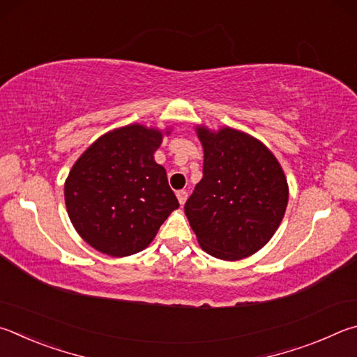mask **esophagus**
<instances>
[{"mask_svg": "<svg viewBox=\"0 0 357 357\" xmlns=\"http://www.w3.org/2000/svg\"><path fill=\"white\" fill-rule=\"evenodd\" d=\"M186 197H188V192H186L185 190H180V191H177V199H178L180 205H183V204L186 202Z\"/></svg>", "mask_w": 357, "mask_h": 357, "instance_id": "34e87169", "label": "esophagus"}]
</instances>
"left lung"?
<instances>
[{
    "label": "left lung",
    "mask_w": 357,
    "mask_h": 357,
    "mask_svg": "<svg viewBox=\"0 0 357 357\" xmlns=\"http://www.w3.org/2000/svg\"><path fill=\"white\" fill-rule=\"evenodd\" d=\"M204 177L185 204L205 252L240 260L257 252L282 221L289 186L278 160L260 141L234 128H197Z\"/></svg>",
    "instance_id": "obj_1"
}]
</instances>
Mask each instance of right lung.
<instances>
[{"instance_id": "1", "label": "right lung", "mask_w": 357, "mask_h": 357, "mask_svg": "<svg viewBox=\"0 0 357 357\" xmlns=\"http://www.w3.org/2000/svg\"><path fill=\"white\" fill-rule=\"evenodd\" d=\"M162 135L127 125L92 144L66 180L68 218L97 251L125 257L142 251L178 201L153 160Z\"/></svg>"}]
</instances>
